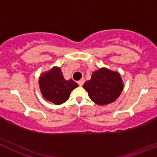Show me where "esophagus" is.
<instances>
[{"label":"esophagus","mask_w":157,"mask_h":157,"mask_svg":"<svg viewBox=\"0 0 157 157\" xmlns=\"http://www.w3.org/2000/svg\"><path fill=\"white\" fill-rule=\"evenodd\" d=\"M84 82H85V80H84V78H82L81 80H79V81L77 82V83H78V84L80 86H83V83H84Z\"/></svg>","instance_id":"obj_1"}]
</instances>
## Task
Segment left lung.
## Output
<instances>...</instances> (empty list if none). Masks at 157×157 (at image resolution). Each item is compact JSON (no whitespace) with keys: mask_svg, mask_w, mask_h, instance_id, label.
<instances>
[{"mask_svg":"<svg viewBox=\"0 0 157 157\" xmlns=\"http://www.w3.org/2000/svg\"><path fill=\"white\" fill-rule=\"evenodd\" d=\"M123 87L124 83L120 73L107 67L95 70L91 79L83 84L90 99L98 105H107L115 101Z\"/></svg>","mask_w":157,"mask_h":157,"instance_id":"1","label":"left lung"}]
</instances>
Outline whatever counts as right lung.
<instances>
[{
	"label": "right lung",
	"instance_id": "1",
	"mask_svg": "<svg viewBox=\"0 0 157 157\" xmlns=\"http://www.w3.org/2000/svg\"><path fill=\"white\" fill-rule=\"evenodd\" d=\"M39 87L45 100L59 105L69 98L71 92L78 86L71 79L65 80L60 67L54 66L39 77Z\"/></svg>",
	"mask_w": 157,
	"mask_h": 157
}]
</instances>
